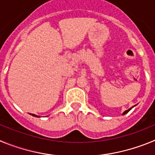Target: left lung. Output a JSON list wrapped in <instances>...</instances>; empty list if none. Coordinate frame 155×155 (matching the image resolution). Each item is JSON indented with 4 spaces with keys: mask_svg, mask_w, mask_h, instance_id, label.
Here are the masks:
<instances>
[{
    "mask_svg": "<svg viewBox=\"0 0 155 155\" xmlns=\"http://www.w3.org/2000/svg\"><path fill=\"white\" fill-rule=\"evenodd\" d=\"M134 106H136V105H134V106H132V107H131V108H130V109H127V110H126V111H125V112H124V113H123V115H125V114H126V113H128L129 111L130 110V109H132V108H134Z\"/></svg>",
    "mask_w": 155,
    "mask_h": 155,
    "instance_id": "1",
    "label": "left lung"
}]
</instances>
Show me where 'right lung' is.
<instances>
[{
    "label": "right lung",
    "instance_id": "add662e5",
    "mask_svg": "<svg viewBox=\"0 0 155 155\" xmlns=\"http://www.w3.org/2000/svg\"><path fill=\"white\" fill-rule=\"evenodd\" d=\"M30 115H31V116H35V117H40V116H36V115H35V114H31V113H29Z\"/></svg>",
    "mask_w": 155,
    "mask_h": 155
}]
</instances>
